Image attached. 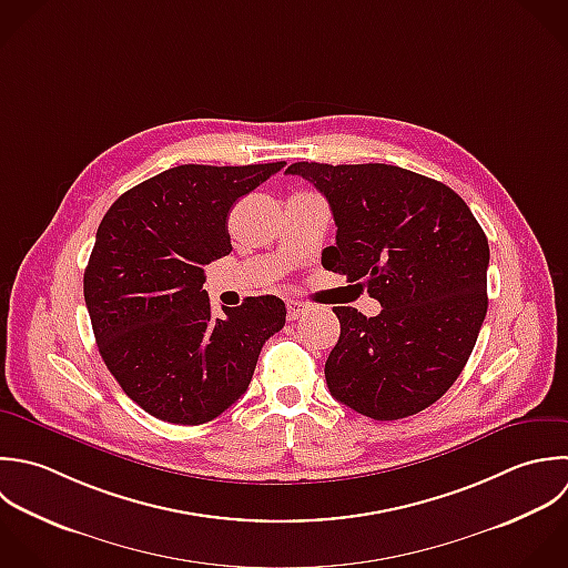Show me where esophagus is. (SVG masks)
I'll list each match as a JSON object with an SVG mask.
<instances>
[{
    "label": "esophagus",
    "instance_id": "1",
    "mask_svg": "<svg viewBox=\"0 0 568 568\" xmlns=\"http://www.w3.org/2000/svg\"><path fill=\"white\" fill-rule=\"evenodd\" d=\"M305 310H307L305 303H301V301H287V318H290V321L301 318V316L305 314Z\"/></svg>",
    "mask_w": 568,
    "mask_h": 568
}]
</instances>
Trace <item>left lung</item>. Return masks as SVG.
<instances>
[{"instance_id":"1","label":"left lung","mask_w":568,"mask_h":568,"mask_svg":"<svg viewBox=\"0 0 568 568\" xmlns=\"http://www.w3.org/2000/svg\"><path fill=\"white\" fill-rule=\"evenodd\" d=\"M329 201L336 245L323 267L367 287L383 310L334 307L332 396L374 420L414 416L456 383L487 316L489 241L445 183L387 163H292Z\"/></svg>"}]
</instances>
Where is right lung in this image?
Here are the masks:
<instances>
[{"mask_svg": "<svg viewBox=\"0 0 568 568\" xmlns=\"http://www.w3.org/2000/svg\"><path fill=\"white\" fill-rule=\"evenodd\" d=\"M283 165H176L101 219L83 298L105 367L150 416L214 420L247 392L265 341L283 329L281 298L250 296L214 314L203 290L205 265L232 252V205Z\"/></svg>", "mask_w": 568, "mask_h": 568, "instance_id": "1", "label": "right lung"}]
</instances>
